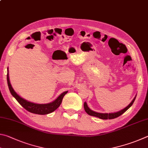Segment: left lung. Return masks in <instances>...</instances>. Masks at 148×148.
Wrapping results in <instances>:
<instances>
[{"label": "left lung", "instance_id": "1", "mask_svg": "<svg viewBox=\"0 0 148 148\" xmlns=\"http://www.w3.org/2000/svg\"><path fill=\"white\" fill-rule=\"evenodd\" d=\"M135 98H134V99L132 101V102L129 104L127 107H125L124 109L121 110L120 111H119L118 112H115V113H109V114H102V113H98V112H95L94 111H93L92 110H90V108L88 107V105L86 104V102H84V110L86 111V112L87 114H88L90 116H95V117H97L101 119H103V120H111V119H114L116 118H118L119 116H121V114L125 112L126 110H127L129 108H130L132 105H133V103L135 100Z\"/></svg>", "mask_w": 148, "mask_h": 148}]
</instances>
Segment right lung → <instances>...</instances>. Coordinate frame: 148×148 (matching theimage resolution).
<instances>
[{"label":"right lung","mask_w":148,"mask_h":148,"mask_svg":"<svg viewBox=\"0 0 148 148\" xmlns=\"http://www.w3.org/2000/svg\"><path fill=\"white\" fill-rule=\"evenodd\" d=\"M7 82L8 85L10 93H11V94L15 98V99L17 101L18 103H19L23 108L28 110V112L36 114L44 115L54 112V111L56 110L57 108L60 107V105H61L64 96L67 93V91L63 92L56 100H54L53 102L48 103V104H36V103H33L29 101H27V100L23 99L22 97H21L19 95H17L16 94V92H15L14 89L12 88L11 84H10V82L8 73H7Z\"/></svg>","instance_id":"add662e5"}]
</instances>
